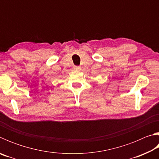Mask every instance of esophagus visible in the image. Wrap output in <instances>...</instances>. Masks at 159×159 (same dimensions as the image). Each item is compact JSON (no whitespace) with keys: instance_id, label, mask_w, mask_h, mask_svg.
Returning <instances> with one entry per match:
<instances>
[{"instance_id":"1","label":"esophagus","mask_w":159,"mask_h":159,"mask_svg":"<svg viewBox=\"0 0 159 159\" xmlns=\"http://www.w3.org/2000/svg\"><path fill=\"white\" fill-rule=\"evenodd\" d=\"M74 69L75 70H79V69H80V67L79 66H74Z\"/></svg>"}]
</instances>
